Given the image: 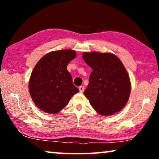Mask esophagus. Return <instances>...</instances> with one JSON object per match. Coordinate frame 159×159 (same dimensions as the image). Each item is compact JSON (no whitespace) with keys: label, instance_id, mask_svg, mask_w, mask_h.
<instances>
[{"label":"esophagus","instance_id":"esophagus-1","mask_svg":"<svg viewBox=\"0 0 159 159\" xmlns=\"http://www.w3.org/2000/svg\"><path fill=\"white\" fill-rule=\"evenodd\" d=\"M79 89L80 93H83V91H84L85 88H84V86H83V85H80V87L79 88Z\"/></svg>","mask_w":159,"mask_h":159}]
</instances>
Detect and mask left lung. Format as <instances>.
I'll list each match as a JSON object with an SVG mask.
<instances>
[{"instance_id":"obj_1","label":"left lung","mask_w":159,"mask_h":159,"mask_svg":"<svg viewBox=\"0 0 159 159\" xmlns=\"http://www.w3.org/2000/svg\"><path fill=\"white\" fill-rule=\"evenodd\" d=\"M83 60L93 69L84 95L95 111L104 116L121 110L131 90L130 79L118 57L111 53L84 52Z\"/></svg>"}]
</instances>
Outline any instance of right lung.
<instances>
[{
	"mask_svg": "<svg viewBox=\"0 0 159 159\" xmlns=\"http://www.w3.org/2000/svg\"><path fill=\"white\" fill-rule=\"evenodd\" d=\"M75 57L74 50L53 51L43 56L35 66L29 80V93L42 111L56 114L79 91L67 70L69 62Z\"/></svg>",
	"mask_w": 159,
	"mask_h": 159,
	"instance_id": "1",
	"label": "right lung"
}]
</instances>
